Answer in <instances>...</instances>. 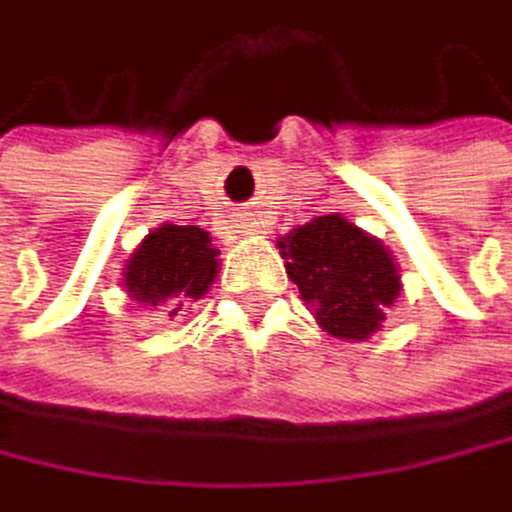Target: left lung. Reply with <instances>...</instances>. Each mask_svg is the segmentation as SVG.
<instances>
[{
	"label": "left lung",
	"mask_w": 512,
	"mask_h": 512,
	"mask_svg": "<svg viewBox=\"0 0 512 512\" xmlns=\"http://www.w3.org/2000/svg\"><path fill=\"white\" fill-rule=\"evenodd\" d=\"M277 248L302 302L337 341H369L401 296L395 254L341 213L315 216Z\"/></svg>",
	"instance_id": "8db88e82"
}]
</instances>
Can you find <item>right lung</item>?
<instances>
[{
    "label": "right lung",
    "mask_w": 512,
    "mask_h": 512,
    "mask_svg": "<svg viewBox=\"0 0 512 512\" xmlns=\"http://www.w3.org/2000/svg\"><path fill=\"white\" fill-rule=\"evenodd\" d=\"M216 254L210 232L200 226L162 222L133 248L120 283L139 306L175 318L184 306L210 293L219 274Z\"/></svg>",
    "instance_id": "1"
}]
</instances>
